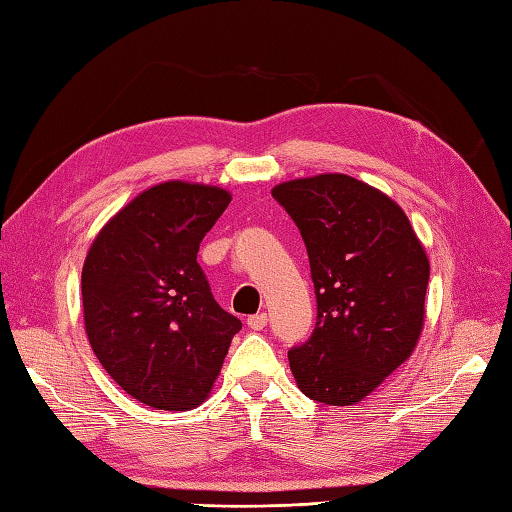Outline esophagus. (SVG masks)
I'll list each match as a JSON object with an SVG mask.
<instances>
[{"instance_id":"1","label":"esophagus","mask_w":512,"mask_h":512,"mask_svg":"<svg viewBox=\"0 0 512 512\" xmlns=\"http://www.w3.org/2000/svg\"><path fill=\"white\" fill-rule=\"evenodd\" d=\"M268 325V317L264 312H259V314H253V317H248V328L250 330H264Z\"/></svg>"}]
</instances>
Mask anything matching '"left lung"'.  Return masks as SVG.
<instances>
[{"mask_svg": "<svg viewBox=\"0 0 512 512\" xmlns=\"http://www.w3.org/2000/svg\"><path fill=\"white\" fill-rule=\"evenodd\" d=\"M273 198L301 231L317 295L312 336L288 352L292 374L312 400L356 405L420 339L427 253L389 195L345 173L281 182Z\"/></svg>", "mask_w": 512, "mask_h": 512, "instance_id": "obj_1", "label": "left lung"}]
</instances>
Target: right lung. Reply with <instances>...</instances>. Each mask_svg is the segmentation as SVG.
<instances>
[{"label": "right lung", "mask_w": 512, "mask_h": 512, "mask_svg": "<svg viewBox=\"0 0 512 512\" xmlns=\"http://www.w3.org/2000/svg\"><path fill=\"white\" fill-rule=\"evenodd\" d=\"M231 193L182 180L143 191L85 257V332L105 372L154 409L187 411L211 394L242 321L220 308L198 264Z\"/></svg>", "instance_id": "right-lung-1"}]
</instances>
